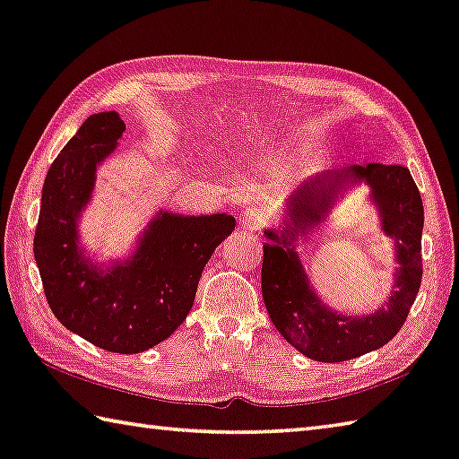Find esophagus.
Returning a JSON list of instances; mask_svg holds the SVG:
<instances>
[{"mask_svg": "<svg viewBox=\"0 0 459 459\" xmlns=\"http://www.w3.org/2000/svg\"><path fill=\"white\" fill-rule=\"evenodd\" d=\"M263 224H264V216L261 211H258V208L247 206L243 214H240V227L247 230H258Z\"/></svg>", "mask_w": 459, "mask_h": 459, "instance_id": "obj_1", "label": "esophagus"}]
</instances>
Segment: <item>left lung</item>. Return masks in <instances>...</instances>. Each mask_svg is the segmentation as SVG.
I'll use <instances>...</instances> for the list:
<instances>
[{
    "label": "left lung",
    "mask_w": 459,
    "mask_h": 459,
    "mask_svg": "<svg viewBox=\"0 0 459 459\" xmlns=\"http://www.w3.org/2000/svg\"><path fill=\"white\" fill-rule=\"evenodd\" d=\"M368 181L382 226L396 243L400 269L390 301L379 312L349 317L331 312L314 295L294 251L297 236L310 234L347 186ZM282 230L269 229L263 245L261 285L266 311L290 345L315 361L339 363L389 343L403 327L421 285L423 204L411 172L399 164L349 166L299 185L287 198Z\"/></svg>",
    "instance_id": "8db88e82"
}]
</instances>
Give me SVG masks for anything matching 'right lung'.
<instances>
[{"label":"right lung","instance_id":"1","mask_svg":"<svg viewBox=\"0 0 459 459\" xmlns=\"http://www.w3.org/2000/svg\"><path fill=\"white\" fill-rule=\"evenodd\" d=\"M126 124L100 112L49 166L33 237L48 305L65 329L112 353H143L169 339L193 309L198 281L214 248L235 230V216L160 211L136 251L110 269L80 248L78 219Z\"/></svg>","mask_w":459,"mask_h":459}]
</instances>
